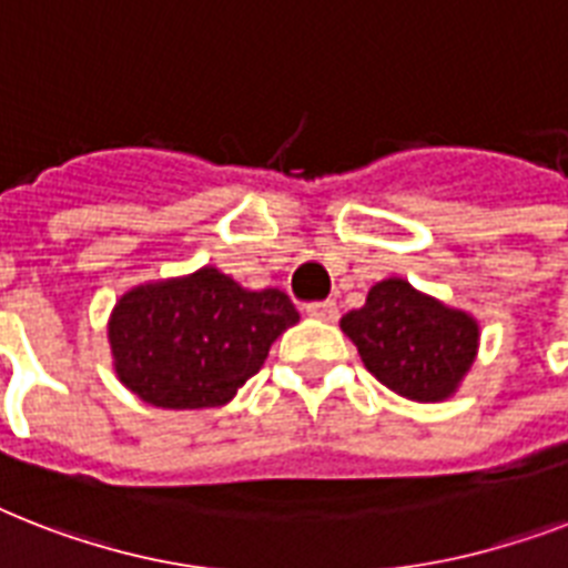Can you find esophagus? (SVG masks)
<instances>
[{
  "instance_id": "obj_1",
  "label": "esophagus",
  "mask_w": 568,
  "mask_h": 568,
  "mask_svg": "<svg viewBox=\"0 0 568 568\" xmlns=\"http://www.w3.org/2000/svg\"><path fill=\"white\" fill-rule=\"evenodd\" d=\"M306 315H310V318H318V321H327V324H333V321L338 318V306L333 301L306 303Z\"/></svg>"
}]
</instances>
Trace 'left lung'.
Segmentation results:
<instances>
[{
	"label": "left lung",
	"mask_w": 568,
	"mask_h": 568,
	"mask_svg": "<svg viewBox=\"0 0 568 568\" xmlns=\"http://www.w3.org/2000/svg\"><path fill=\"white\" fill-rule=\"evenodd\" d=\"M342 329L383 386L424 404L448 397L477 354L475 318L404 280L374 285L363 310L342 318Z\"/></svg>",
	"instance_id": "8db88e82"
}]
</instances>
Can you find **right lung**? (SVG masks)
<instances>
[{"label": "right lung", "mask_w": 568, "mask_h": 568, "mask_svg": "<svg viewBox=\"0 0 568 568\" xmlns=\"http://www.w3.org/2000/svg\"><path fill=\"white\" fill-rule=\"evenodd\" d=\"M297 318L285 292H247L214 267L138 285L111 315L114 368L146 404L221 406L258 374L274 338Z\"/></svg>", "instance_id": "obj_1"}]
</instances>
